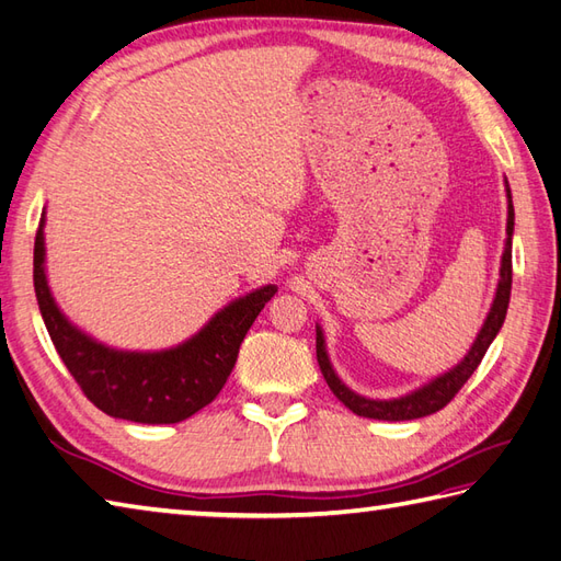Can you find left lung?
Wrapping results in <instances>:
<instances>
[{"mask_svg": "<svg viewBox=\"0 0 561 561\" xmlns=\"http://www.w3.org/2000/svg\"><path fill=\"white\" fill-rule=\"evenodd\" d=\"M506 197H508V219H506V243H504V255H502V267H499V284H496V296L492 301L490 313H486V320L482 330L474 337L470 352L465 354V359L453 366L450 371L436 376L434 380H428L426 386L416 388L408 396L402 398H392V400H371L364 398L359 392L350 390L342 383L340 376L335 374V368L330 364V356L325 350V337L320 325H316V356H318V366L323 371L330 390L335 392V398L344 402V408H350L354 414L368 416V420H383V422H404V420H420V416L434 414L438 410H444L446 404L456 398V392L468 383V378L474 374V368L480 366L482 356L490 350V344L494 342L496 332L502 330L504 318H506V308L511 299V236H514V202H511V190L506 183Z\"/></svg>", "mask_w": 561, "mask_h": 561, "instance_id": "obj_1", "label": "left lung"}]
</instances>
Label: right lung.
Instances as JSON below:
<instances>
[{"mask_svg":"<svg viewBox=\"0 0 561 561\" xmlns=\"http://www.w3.org/2000/svg\"><path fill=\"white\" fill-rule=\"evenodd\" d=\"M41 219L33 248V287L50 340L93 404L117 420L175 424L219 396L231 376L238 350L257 313L277 287L267 284L224 306L197 335L163 352L105 347L71 325L59 311L45 277V236Z\"/></svg>","mask_w":561,"mask_h":561,"instance_id":"obj_1","label":"right lung"}]
</instances>
